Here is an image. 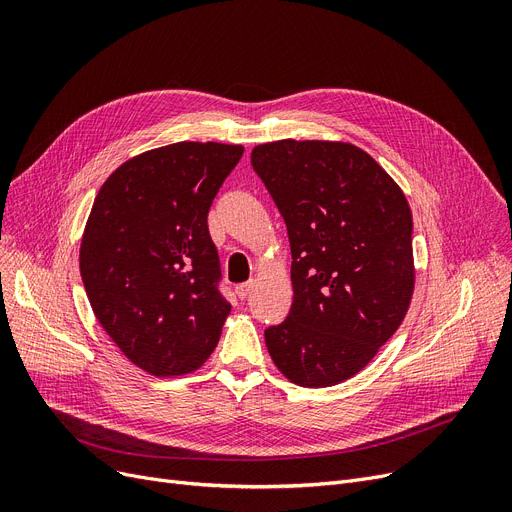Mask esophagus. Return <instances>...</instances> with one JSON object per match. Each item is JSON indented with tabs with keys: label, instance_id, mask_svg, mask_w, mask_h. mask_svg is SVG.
<instances>
[{
	"label": "esophagus",
	"instance_id": "obj_1",
	"mask_svg": "<svg viewBox=\"0 0 512 512\" xmlns=\"http://www.w3.org/2000/svg\"><path fill=\"white\" fill-rule=\"evenodd\" d=\"M251 290H253V282H242V284H238L236 286V297L240 299V301H245L249 294H251Z\"/></svg>",
	"mask_w": 512,
	"mask_h": 512
}]
</instances>
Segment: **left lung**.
Returning a JSON list of instances; mask_svg holds the SVG:
<instances>
[{"mask_svg": "<svg viewBox=\"0 0 512 512\" xmlns=\"http://www.w3.org/2000/svg\"><path fill=\"white\" fill-rule=\"evenodd\" d=\"M286 222L292 307L265 330L276 367L305 388L359 373L398 330L413 288V215L405 193L363 149L276 141L251 153Z\"/></svg>", "mask_w": 512, "mask_h": 512, "instance_id": "obj_1", "label": "left lung"}]
</instances>
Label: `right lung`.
<instances>
[{"instance_id":"add662e5","label":"right lung","mask_w":512,"mask_h":512,"mask_svg":"<svg viewBox=\"0 0 512 512\" xmlns=\"http://www.w3.org/2000/svg\"><path fill=\"white\" fill-rule=\"evenodd\" d=\"M240 145L174 143L128 159L103 182L80 242V276L103 330L157 378L199 369L230 303L209 207Z\"/></svg>"}]
</instances>
